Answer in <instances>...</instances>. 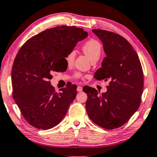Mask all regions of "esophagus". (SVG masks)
Wrapping results in <instances>:
<instances>
[{
  "label": "esophagus",
  "instance_id": "obj_1",
  "mask_svg": "<svg viewBox=\"0 0 157 157\" xmlns=\"http://www.w3.org/2000/svg\"><path fill=\"white\" fill-rule=\"evenodd\" d=\"M77 91H78V92H82V87H80V86H78V87H77Z\"/></svg>",
  "mask_w": 157,
  "mask_h": 157
}]
</instances>
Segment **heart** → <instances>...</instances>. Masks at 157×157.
<instances>
[{"instance_id":"1","label":"heart","mask_w":157,"mask_h":157,"mask_svg":"<svg viewBox=\"0 0 157 157\" xmlns=\"http://www.w3.org/2000/svg\"><path fill=\"white\" fill-rule=\"evenodd\" d=\"M82 50L92 62L98 60L101 53V44L98 40L90 38L83 43L82 46ZM75 51L74 50H70L65 56V59L67 64H72L75 58ZM73 77L78 79L82 77L81 72H76L73 74Z\"/></svg>"}]
</instances>
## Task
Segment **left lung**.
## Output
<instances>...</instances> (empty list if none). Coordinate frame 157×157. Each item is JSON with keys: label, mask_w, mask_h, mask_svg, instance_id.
Instances as JSON below:
<instances>
[{"label": "left lung", "mask_w": 157, "mask_h": 157, "mask_svg": "<svg viewBox=\"0 0 157 157\" xmlns=\"http://www.w3.org/2000/svg\"><path fill=\"white\" fill-rule=\"evenodd\" d=\"M92 32L102 42L106 53L94 78L109 81V85L101 96L94 88L83 87L87 94L86 110L96 124L117 129L127 122L140 107L144 87L142 67L137 53L124 37L105 30Z\"/></svg>", "instance_id": "obj_1"}]
</instances>
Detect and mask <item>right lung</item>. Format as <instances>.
I'll return each mask as SVG.
<instances>
[{"label":"right lung","instance_id":"right-lung-1","mask_svg":"<svg viewBox=\"0 0 157 157\" xmlns=\"http://www.w3.org/2000/svg\"><path fill=\"white\" fill-rule=\"evenodd\" d=\"M87 35L76 26H57L30 37L20 48L12 67L13 98L33 127L51 129L65 116L77 85L66 86L57 93L50 85L51 73L63 71L66 54Z\"/></svg>","mask_w":157,"mask_h":157}]
</instances>
